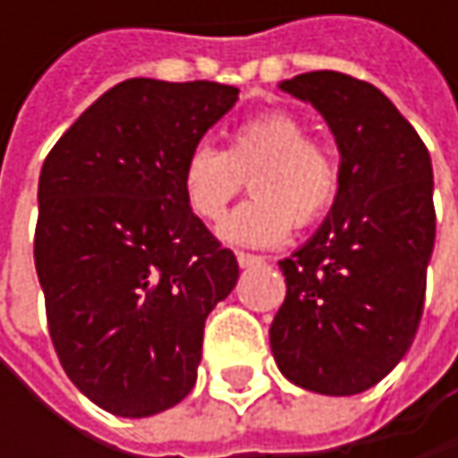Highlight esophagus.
I'll return each mask as SVG.
<instances>
[{
	"label": "esophagus",
	"instance_id": "esophagus-1",
	"mask_svg": "<svg viewBox=\"0 0 458 458\" xmlns=\"http://www.w3.org/2000/svg\"><path fill=\"white\" fill-rule=\"evenodd\" d=\"M235 259H238V265H241V267H254V265H262V262H265L262 257H257V254H246V251H238V254H235Z\"/></svg>",
	"mask_w": 458,
	"mask_h": 458
}]
</instances>
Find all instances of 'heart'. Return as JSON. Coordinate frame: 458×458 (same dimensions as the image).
Masks as SVG:
<instances>
[{
  "mask_svg": "<svg viewBox=\"0 0 458 458\" xmlns=\"http://www.w3.org/2000/svg\"><path fill=\"white\" fill-rule=\"evenodd\" d=\"M249 177L251 201L220 225V238L241 246H276L294 225H313L339 193V164L328 145L305 138L289 111H265L230 132L225 150L207 142L191 148L180 169L188 209L220 223Z\"/></svg>",
  "mask_w": 458,
  "mask_h": 458,
  "instance_id": "1",
  "label": "heart"
}]
</instances>
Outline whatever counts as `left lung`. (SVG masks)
I'll return each instance as SVG.
<instances>
[{
    "label": "left lung",
    "instance_id": "obj_1",
    "mask_svg": "<svg viewBox=\"0 0 458 458\" xmlns=\"http://www.w3.org/2000/svg\"><path fill=\"white\" fill-rule=\"evenodd\" d=\"M310 103L339 148V193L286 259L270 323L281 374L320 395H358L409 352L435 246L432 161L385 92L336 71L278 84Z\"/></svg>",
    "mask_w": 458,
    "mask_h": 458
}]
</instances>
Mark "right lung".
Returning <instances> with one entry per match:
<instances>
[{
  "label": "right lung",
  "mask_w": 458,
  "mask_h": 458,
  "mask_svg": "<svg viewBox=\"0 0 458 458\" xmlns=\"http://www.w3.org/2000/svg\"><path fill=\"white\" fill-rule=\"evenodd\" d=\"M235 100L217 81L127 79L45 158L34 262L49 336L68 379L116 416L193 390L207 316L238 281L180 188L185 156Z\"/></svg>",
  "instance_id": "1"
}]
</instances>
